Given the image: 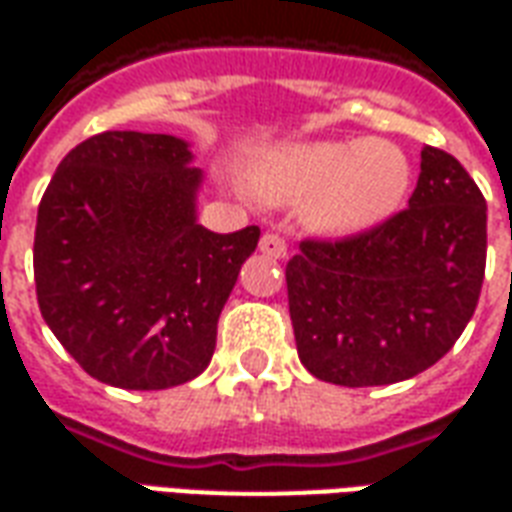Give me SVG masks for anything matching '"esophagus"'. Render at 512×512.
Here are the masks:
<instances>
[{
  "label": "esophagus",
  "instance_id": "obj_1",
  "mask_svg": "<svg viewBox=\"0 0 512 512\" xmlns=\"http://www.w3.org/2000/svg\"><path fill=\"white\" fill-rule=\"evenodd\" d=\"M260 252L266 257H274V260H282L287 255L285 238L276 236V233H266V236L260 238Z\"/></svg>",
  "mask_w": 512,
  "mask_h": 512
}]
</instances>
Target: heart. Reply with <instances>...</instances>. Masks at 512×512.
<instances>
[{"mask_svg":"<svg viewBox=\"0 0 512 512\" xmlns=\"http://www.w3.org/2000/svg\"><path fill=\"white\" fill-rule=\"evenodd\" d=\"M412 181L410 154L377 138L290 143L252 168L257 198H306V225L323 236H358L385 225L404 208Z\"/></svg>","mask_w":512,"mask_h":512,"instance_id":"b5f03b06","label":"heart"}]
</instances>
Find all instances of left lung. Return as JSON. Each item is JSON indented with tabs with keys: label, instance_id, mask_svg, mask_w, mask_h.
I'll return each mask as SVG.
<instances>
[{
	"label": "left lung",
	"instance_id": "1",
	"mask_svg": "<svg viewBox=\"0 0 512 512\" xmlns=\"http://www.w3.org/2000/svg\"><path fill=\"white\" fill-rule=\"evenodd\" d=\"M486 274V198L448 151H420L410 208L369 233L306 238L287 263L298 358L366 388L426 372L456 344Z\"/></svg>",
	"mask_w": 512,
	"mask_h": 512
}]
</instances>
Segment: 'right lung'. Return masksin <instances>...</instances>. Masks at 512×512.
Here are the masks:
<instances>
[{
    "label": "right lung",
    "instance_id": "add662e5",
    "mask_svg": "<svg viewBox=\"0 0 512 512\" xmlns=\"http://www.w3.org/2000/svg\"><path fill=\"white\" fill-rule=\"evenodd\" d=\"M187 140L111 130L78 143L37 208L43 320L94 380L162 391L195 380L260 227L198 225L203 173Z\"/></svg>",
    "mask_w": 512,
    "mask_h": 512
}]
</instances>
